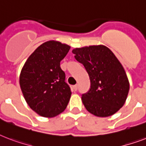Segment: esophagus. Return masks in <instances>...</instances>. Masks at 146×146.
Segmentation results:
<instances>
[{
    "mask_svg": "<svg viewBox=\"0 0 146 146\" xmlns=\"http://www.w3.org/2000/svg\"><path fill=\"white\" fill-rule=\"evenodd\" d=\"M73 89H74V91H77L78 85H75V86H73Z\"/></svg>",
    "mask_w": 146,
    "mask_h": 146,
    "instance_id": "1",
    "label": "esophagus"
}]
</instances>
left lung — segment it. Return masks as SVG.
I'll return each instance as SVG.
<instances>
[{
  "mask_svg": "<svg viewBox=\"0 0 146 146\" xmlns=\"http://www.w3.org/2000/svg\"><path fill=\"white\" fill-rule=\"evenodd\" d=\"M72 52L76 60L83 64L90 79V89L82 96L85 108L99 117L114 114L125 104L129 90L122 64L102 44L76 48Z\"/></svg>",
  "mask_w": 146,
  "mask_h": 146,
  "instance_id": "8db88e82",
  "label": "left lung"
}]
</instances>
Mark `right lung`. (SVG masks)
I'll list each match as a JSON object with an SVG mask.
<instances>
[{"instance_id": "obj_1", "label": "right lung", "mask_w": 146, "mask_h": 146, "mask_svg": "<svg viewBox=\"0 0 146 146\" xmlns=\"http://www.w3.org/2000/svg\"><path fill=\"white\" fill-rule=\"evenodd\" d=\"M70 46L48 41L28 57L22 68L19 85L32 110L44 117H56L66 109L71 96L60 63Z\"/></svg>"}]
</instances>
